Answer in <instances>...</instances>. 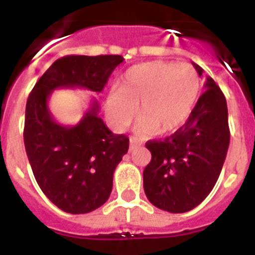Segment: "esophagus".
<instances>
[{"label":"esophagus","instance_id":"esophagus-1","mask_svg":"<svg viewBox=\"0 0 255 255\" xmlns=\"http://www.w3.org/2000/svg\"><path fill=\"white\" fill-rule=\"evenodd\" d=\"M139 145H140V143H139V141L135 140L134 138H130V152H131V150H134L135 148H138Z\"/></svg>","mask_w":255,"mask_h":255}]
</instances>
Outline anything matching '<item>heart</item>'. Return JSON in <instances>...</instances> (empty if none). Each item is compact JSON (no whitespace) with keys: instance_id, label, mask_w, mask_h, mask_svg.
<instances>
[{"instance_id":"heart-1","label":"heart","mask_w":255,"mask_h":255,"mask_svg":"<svg viewBox=\"0 0 255 255\" xmlns=\"http://www.w3.org/2000/svg\"><path fill=\"white\" fill-rule=\"evenodd\" d=\"M202 80L193 65L150 61L130 67L119 89L106 100V114L119 130L126 129L138 112L141 134H171L189 120L199 98Z\"/></svg>"}]
</instances>
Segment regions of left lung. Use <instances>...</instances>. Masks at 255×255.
<instances>
[{
	"mask_svg": "<svg viewBox=\"0 0 255 255\" xmlns=\"http://www.w3.org/2000/svg\"><path fill=\"white\" fill-rule=\"evenodd\" d=\"M193 65L202 75L203 69ZM229 144L226 98L215 80L208 78L189 120L163 140L145 143L152 153L143 172L148 200L171 213L195 208L216 185Z\"/></svg>",
	"mask_w": 255,
	"mask_h": 255,
	"instance_id": "left-lung-1",
	"label": "left lung"
}]
</instances>
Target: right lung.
Listing matches in <instances>:
<instances>
[{
  "mask_svg": "<svg viewBox=\"0 0 255 255\" xmlns=\"http://www.w3.org/2000/svg\"><path fill=\"white\" fill-rule=\"evenodd\" d=\"M123 61L120 55L65 56L49 66L29 94L24 125L29 163L46 197L67 213H89L107 202L129 138L105 125L96 100L80 123L60 125L51 116L48 97L57 88L100 93Z\"/></svg>",
  "mask_w": 255,
  "mask_h": 255,
  "instance_id": "add662e5",
  "label": "right lung"
}]
</instances>
